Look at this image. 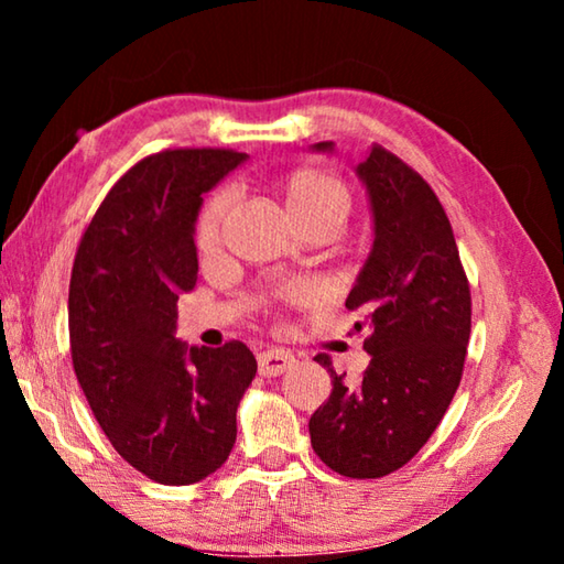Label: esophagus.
I'll return each mask as SVG.
<instances>
[{"mask_svg": "<svg viewBox=\"0 0 564 564\" xmlns=\"http://www.w3.org/2000/svg\"><path fill=\"white\" fill-rule=\"evenodd\" d=\"M295 362V358L291 356L289 350H263L259 352V373L265 378H273V376H281L289 370Z\"/></svg>", "mask_w": 564, "mask_h": 564, "instance_id": "34e87169", "label": "esophagus"}]
</instances>
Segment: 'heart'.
Returning <instances> with one entry per match:
<instances>
[{
    "label": "heart",
    "mask_w": 564,
    "mask_h": 564,
    "mask_svg": "<svg viewBox=\"0 0 564 564\" xmlns=\"http://www.w3.org/2000/svg\"><path fill=\"white\" fill-rule=\"evenodd\" d=\"M285 202H289L291 214L301 226L316 221L343 224L350 208V191L343 184V178L330 174L318 166H301L291 171L283 181ZM231 202V191L218 188L204 202L194 221V243L202 253H208L218 243V231H221L224 214ZM291 295H305L308 285L293 283L289 289Z\"/></svg>",
    "instance_id": "b5f03b06"
}]
</instances>
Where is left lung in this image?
I'll list each match as a JSON object with an SVG mask.
<instances>
[{"mask_svg": "<svg viewBox=\"0 0 564 564\" xmlns=\"http://www.w3.org/2000/svg\"><path fill=\"white\" fill-rule=\"evenodd\" d=\"M358 176L373 206L376 241L346 308L360 313L356 330H366L370 362L358 383H346L328 352H318L333 390L308 431L330 470L373 480L413 460L441 425L463 378L473 301L431 184L380 144L368 149Z\"/></svg>", "mask_w": 564, "mask_h": 564, "instance_id": "1", "label": "left lung"}]
</instances>
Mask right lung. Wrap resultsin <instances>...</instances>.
I'll return each mask as SVG.
<instances>
[{
	"instance_id": "1",
	"label": "right lung",
	"mask_w": 564,
	"mask_h": 564,
	"mask_svg": "<svg viewBox=\"0 0 564 564\" xmlns=\"http://www.w3.org/2000/svg\"><path fill=\"white\" fill-rule=\"evenodd\" d=\"M246 154L164 149L137 161L84 228L69 281L74 373L123 460L161 485L216 473L236 443V408L256 376L241 340L186 348L176 301L196 283L202 194Z\"/></svg>"
}]
</instances>
